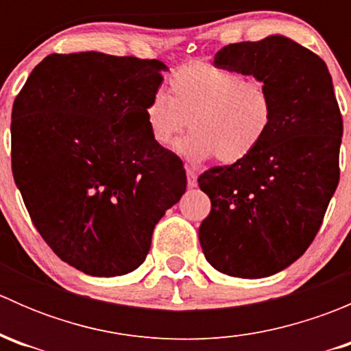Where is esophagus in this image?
Here are the masks:
<instances>
[{"mask_svg":"<svg viewBox=\"0 0 351 351\" xmlns=\"http://www.w3.org/2000/svg\"><path fill=\"white\" fill-rule=\"evenodd\" d=\"M186 183H189L190 189L197 186V173L190 168H186Z\"/></svg>","mask_w":351,"mask_h":351,"instance_id":"esophagus-1","label":"esophagus"}]
</instances>
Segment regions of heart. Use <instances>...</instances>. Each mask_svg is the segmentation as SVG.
Instances as JSON below:
<instances>
[{
	"label": "heart",
	"instance_id": "b5f03b06",
	"mask_svg": "<svg viewBox=\"0 0 351 351\" xmlns=\"http://www.w3.org/2000/svg\"><path fill=\"white\" fill-rule=\"evenodd\" d=\"M169 97L154 91L144 119L158 146H169L186 127L193 130L178 144L190 159L215 156L219 162H238L254 153L274 125V100L263 80L238 71L190 61L171 73Z\"/></svg>",
	"mask_w": 351,
	"mask_h": 351
}]
</instances>
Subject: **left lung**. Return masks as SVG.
I'll list each match as a JSON object with an SVG mask.
<instances>
[{"label": "left lung", "mask_w": 351, "mask_h": 351, "mask_svg": "<svg viewBox=\"0 0 351 351\" xmlns=\"http://www.w3.org/2000/svg\"><path fill=\"white\" fill-rule=\"evenodd\" d=\"M214 64L263 80L275 117L254 153L198 178L212 204L200 246L221 274L270 277L302 256L323 224L339 182L341 112L326 62L282 35L229 44Z\"/></svg>", "instance_id": "8db88e82"}]
</instances>
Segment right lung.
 <instances>
[{"label":"right lung","mask_w":351,"mask_h":351,"mask_svg":"<svg viewBox=\"0 0 351 351\" xmlns=\"http://www.w3.org/2000/svg\"><path fill=\"white\" fill-rule=\"evenodd\" d=\"M166 69L132 56L51 54L15 98L13 178L44 241L86 275L139 268L154 226L185 193L183 162L144 119Z\"/></svg>","instance_id":"1"}]
</instances>
